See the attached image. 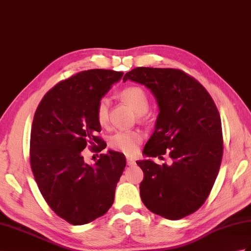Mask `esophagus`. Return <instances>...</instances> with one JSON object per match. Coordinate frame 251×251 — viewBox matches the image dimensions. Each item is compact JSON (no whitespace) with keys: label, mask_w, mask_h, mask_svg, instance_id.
<instances>
[{"label":"esophagus","mask_w":251,"mask_h":251,"mask_svg":"<svg viewBox=\"0 0 251 251\" xmlns=\"http://www.w3.org/2000/svg\"><path fill=\"white\" fill-rule=\"evenodd\" d=\"M126 160H127V165L128 166H133L136 164V161H135V159L133 158H131V157H127L126 158Z\"/></svg>","instance_id":"34e87169"}]
</instances>
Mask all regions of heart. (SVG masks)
Returning <instances> with one entry per match:
<instances>
[{
	"label": "heart",
	"instance_id": "b5f03b06",
	"mask_svg": "<svg viewBox=\"0 0 251 251\" xmlns=\"http://www.w3.org/2000/svg\"><path fill=\"white\" fill-rule=\"evenodd\" d=\"M120 97L133 109L138 115H143L149 110V97L140 86H128L120 93ZM110 100L102 97L96 107V119L99 125L104 127L109 123ZM144 135L140 130H120L110 138V147L126 155L135 154L139 145L142 143Z\"/></svg>",
	"mask_w": 251,
	"mask_h": 251
}]
</instances>
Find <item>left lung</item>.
<instances>
[{
	"label": "left lung",
	"mask_w": 251,
	"mask_h": 251,
	"mask_svg": "<svg viewBox=\"0 0 251 251\" xmlns=\"http://www.w3.org/2000/svg\"><path fill=\"white\" fill-rule=\"evenodd\" d=\"M142 84L159 108L155 129L138 160L144 173L141 200L151 212L177 220L205 202L218 176L224 143L218 110L197 80L173 68L137 67L123 81ZM167 153L170 165H157L154 156Z\"/></svg>",
	"instance_id": "obj_1"
}]
</instances>
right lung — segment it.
<instances>
[{
	"label": "right lung",
	"mask_w": 251,
	"mask_h": 251,
	"mask_svg": "<svg viewBox=\"0 0 251 251\" xmlns=\"http://www.w3.org/2000/svg\"><path fill=\"white\" fill-rule=\"evenodd\" d=\"M123 75L104 69L81 72L52 87L34 115L30 161L35 180L52 211L74 226L108 212L126 166L124 154L112 150L94 165L82 156L86 145L106 149L97 137L101 126L96 107Z\"/></svg>",
	"instance_id": "obj_1"
}]
</instances>
